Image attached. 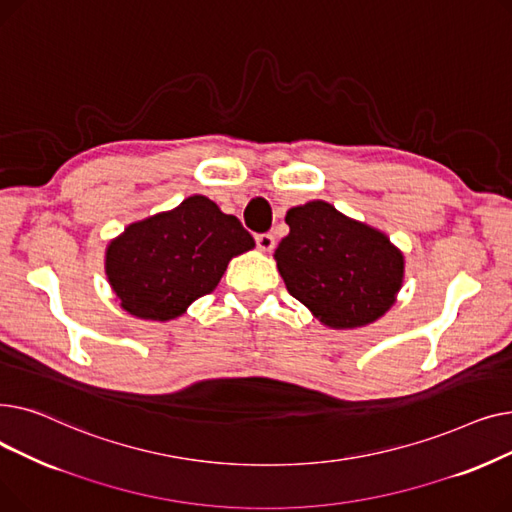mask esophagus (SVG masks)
I'll return each instance as SVG.
<instances>
[{"label": "esophagus", "instance_id": "obj_1", "mask_svg": "<svg viewBox=\"0 0 512 512\" xmlns=\"http://www.w3.org/2000/svg\"><path fill=\"white\" fill-rule=\"evenodd\" d=\"M257 240V249L263 251V253H270L274 249V236L270 232H263V234H257L255 236Z\"/></svg>", "mask_w": 512, "mask_h": 512}]
</instances>
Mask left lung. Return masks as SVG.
<instances>
[{
  "label": "left lung",
  "instance_id": "left-lung-1",
  "mask_svg": "<svg viewBox=\"0 0 512 512\" xmlns=\"http://www.w3.org/2000/svg\"><path fill=\"white\" fill-rule=\"evenodd\" d=\"M288 236L274 253L294 299L330 330H357L386 315L405 280V255L390 238L328 201L286 211Z\"/></svg>",
  "mask_w": 512,
  "mask_h": 512
}]
</instances>
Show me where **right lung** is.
Listing matches in <instances>:
<instances>
[{"label": "right lung", "mask_w": 512, "mask_h": 512, "mask_svg": "<svg viewBox=\"0 0 512 512\" xmlns=\"http://www.w3.org/2000/svg\"><path fill=\"white\" fill-rule=\"evenodd\" d=\"M251 249L255 240L234 215L193 195L107 242L105 276L126 313L170 321L213 292L228 263Z\"/></svg>", "instance_id": "obj_1"}]
</instances>
